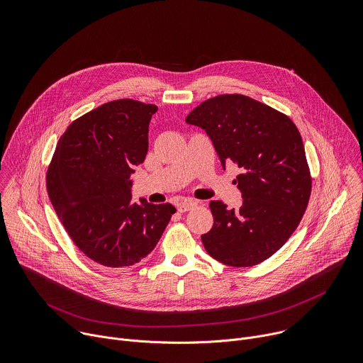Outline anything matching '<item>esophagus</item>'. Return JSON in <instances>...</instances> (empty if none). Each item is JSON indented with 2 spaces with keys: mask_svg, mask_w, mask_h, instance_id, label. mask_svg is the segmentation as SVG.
<instances>
[{
  "mask_svg": "<svg viewBox=\"0 0 363 363\" xmlns=\"http://www.w3.org/2000/svg\"><path fill=\"white\" fill-rule=\"evenodd\" d=\"M195 206H196V202H195V201H192V199H185V201H182V202L178 205V211H179V213H186V211L194 210Z\"/></svg>",
  "mask_w": 363,
  "mask_h": 363,
  "instance_id": "obj_1",
  "label": "esophagus"
}]
</instances>
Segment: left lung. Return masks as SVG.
<instances>
[{
	"instance_id": "8db88e82",
	"label": "left lung",
	"mask_w": 363,
	"mask_h": 363,
	"mask_svg": "<svg viewBox=\"0 0 363 363\" xmlns=\"http://www.w3.org/2000/svg\"><path fill=\"white\" fill-rule=\"evenodd\" d=\"M206 132L223 168L234 162L242 205L211 201L213 228L201 235L217 262L251 267L280 250L307 208L312 178L298 129L284 113L244 94L202 101L185 119Z\"/></svg>"
}]
</instances>
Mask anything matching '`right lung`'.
Segmentation results:
<instances>
[{
  "instance_id": "obj_1",
  "label": "right lung",
  "mask_w": 363,
  "mask_h": 363,
  "mask_svg": "<svg viewBox=\"0 0 363 363\" xmlns=\"http://www.w3.org/2000/svg\"><path fill=\"white\" fill-rule=\"evenodd\" d=\"M155 105L121 99L74 121L47 171V192L63 227L93 262L139 263L158 244L175 208L132 201L130 175L145 161Z\"/></svg>"
}]
</instances>
